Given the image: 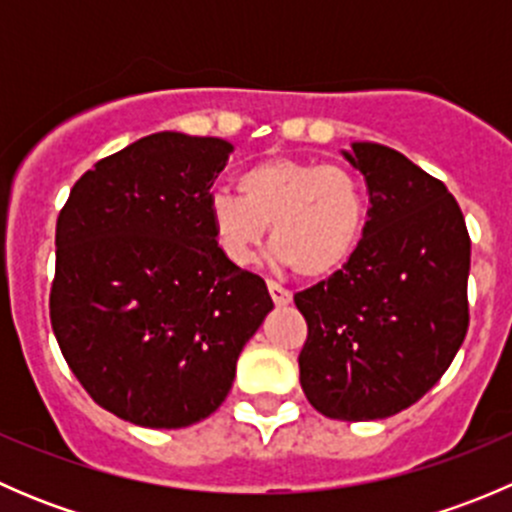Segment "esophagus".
Returning a JSON list of instances; mask_svg holds the SVG:
<instances>
[{"label": "esophagus", "mask_w": 512, "mask_h": 512, "mask_svg": "<svg viewBox=\"0 0 512 512\" xmlns=\"http://www.w3.org/2000/svg\"><path fill=\"white\" fill-rule=\"evenodd\" d=\"M267 289H270V297H272V302L277 304V307H285V304L292 302V292H289V289H285L282 285H277V282L267 280Z\"/></svg>", "instance_id": "obj_1"}]
</instances>
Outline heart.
Returning a JSON list of instances; mask_svg holds the SVG:
<instances>
[{
    "mask_svg": "<svg viewBox=\"0 0 512 512\" xmlns=\"http://www.w3.org/2000/svg\"><path fill=\"white\" fill-rule=\"evenodd\" d=\"M240 195L218 190L208 213L215 242L232 265H250L270 225L272 255L307 280L342 270L366 220L361 180L344 165L272 156L240 175Z\"/></svg>",
    "mask_w": 512,
    "mask_h": 512,
    "instance_id": "b5f03b06",
    "label": "heart"
}]
</instances>
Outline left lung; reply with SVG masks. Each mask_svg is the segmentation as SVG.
<instances>
[{
	"label": "left lung",
	"mask_w": 512,
	"mask_h": 512,
	"mask_svg": "<svg viewBox=\"0 0 512 512\" xmlns=\"http://www.w3.org/2000/svg\"><path fill=\"white\" fill-rule=\"evenodd\" d=\"M344 158L364 175L369 220L342 270L294 294L299 381L319 414L374 421L416 404L461 349L471 237L446 185L399 151L352 143Z\"/></svg>",
	"instance_id": "8db88e82"
}]
</instances>
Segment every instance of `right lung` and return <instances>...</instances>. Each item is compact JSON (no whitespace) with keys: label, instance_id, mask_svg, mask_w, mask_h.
<instances>
[{"label":"right lung","instance_id":"1","mask_svg":"<svg viewBox=\"0 0 512 512\" xmlns=\"http://www.w3.org/2000/svg\"><path fill=\"white\" fill-rule=\"evenodd\" d=\"M230 153L223 138L153 133L86 170L56 220V342L91 399L136 426L213 414L275 307L210 225Z\"/></svg>","mask_w":512,"mask_h":512}]
</instances>
